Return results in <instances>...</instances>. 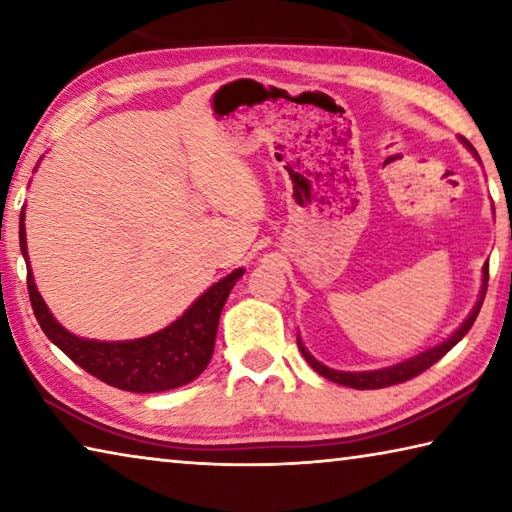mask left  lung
<instances>
[{
	"label": "left lung",
	"mask_w": 512,
	"mask_h": 512,
	"mask_svg": "<svg viewBox=\"0 0 512 512\" xmlns=\"http://www.w3.org/2000/svg\"><path fill=\"white\" fill-rule=\"evenodd\" d=\"M467 146L472 149V144L463 140ZM485 291H488V264L483 266V291H481V298L476 302V307L472 309V314L467 316L465 323L456 329V332L449 336L445 343L436 345V348H431L427 352L418 354V357H413L409 361H402L397 363L393 368H384V370H370V372H339V370H332V368H325L323 363H318L311 354L302 348V343L298 339V348L302 352V357L307 359V363L311 368H314L320 377H325L329 381H336V384H343V386H350V388H357V391H375V388H386V386H395V384H402V381H409L413 377H418L420 372H424L427 368H431L433 363L438 359H443L445 354L454 348V345L463 339V336L470 332V327L474 325L476 316H479L481 305H483V298H485Z\"/></svg>",
	"instance_id": "1"
}]
</instances>
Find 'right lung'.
<instances>
[{"label":"right lung","instance_id":"add662e5","mask_svg":"<svg viewBox=\"0 0 512 512\" xmlns=\"http://www.w3.org/2000/svg\"><path fill=\"white\" fill-rule=\"evenodd\" d=\"M20 248L22 255L27 257L24 212L20 216ZM241 275H244V268H237V271L216 282L176 323H171L162 332L146 336V339L121 343L85 341L69 334L65 327H60L38 293L29 266L27 287L33 314H36L42 332L76 366H81L92 377L106 381L110 386L121 388V391L160 393L189 384L207 368L214 352L221 309Z\"/></svg>","mask_w":512,"mask_h":512}]
</instances>
